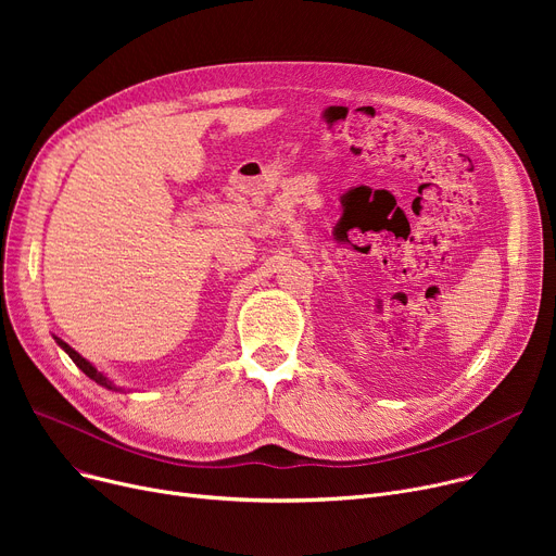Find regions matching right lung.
Listing matches in <instances>:
<instances>
[{
  "instance_id": "right-lung-1",
  "label": "right lung",
  "mask_w": 556,
  "mask_h": 556,
  "mask_svg": "<svg viewBox=\"0 0 556 556\" xmlns=\"http://www.w3.org/2000/svg\"><path fill=\"white\" fill-rule=\"evenodd\" d=\"M53 340L58 342V346H61L63 349V352L76 363V367L85 374V376H90L92 378V381L97 383V386H101V388H105V390H112V392H122L124 388H116L112 381H110V378L103 374V371H99L90 361H87V358H83L78 352H76V349H72L65 340H61V338H55L53 336Z\"/></svg>"
}]
</instances>
